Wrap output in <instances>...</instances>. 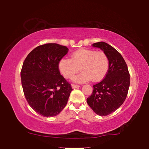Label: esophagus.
<instances>
[{
    "label": "esophagus",
    "mask_w": 149,
    "mask_h": 149,
    "mask_svg": "<svg viewBox=\"0 0 149 149\" xmlns=\"http://www.w3.org/2000/svg\"><path fill=\"white\" fill-rule=\"evenodd\" d=\"M72 89H76V88H79V85L72 84Z\"/></svg>",
    "instance_id": "obj_1"
}]
</instances>
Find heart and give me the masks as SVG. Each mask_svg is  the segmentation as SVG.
Listing matches in <instances>:
<instances>
[{
	"label": "heart",
	"mask_w": 149,
	"mask_h": 149,
	"mask_svg": "<svg viewBox=\"0 0 149 149\" xmlns=\"http://www.w3.org/2000/svg\"><path fill=\"white\" fill-rule=\"evenodd\" d=\"M109 65V58L104 52L82 49L73 52L70 59L63 58L60 60L58 69L65 79H72L80 68L81 73L74 81L83 84L91 79L93 82L102 80L108 72Z\"/></svg>",
	"instance_id": "1"
}]
</instances>
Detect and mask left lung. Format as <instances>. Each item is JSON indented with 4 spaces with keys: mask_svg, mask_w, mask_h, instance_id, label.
<instances>
[{
    "mask_svg": "<svg viewBox=\"0 0 149 149\" xmlns=\"http://www.w3.org/2000/svg\"><path fill=\"white\" fill-rule=\"evenodd\" d=\"M92 46L99 48L107 54L110 65L104 79L93 85V93L87 102L96 114L106 116L125 101L130 85V74L124 59L114 47L102 41Z\"/></svg>",
    "mask_w": 149,
    "mask_h": 149,
    "instance_id": "1",
    "label": "left lung"
}]
</instances>
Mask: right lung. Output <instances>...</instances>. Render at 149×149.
<instances>
[{
  "instance_id": "right-lung-1",
  "label": "right lung",
  "mask_w": 149,
  "mask_h": 149,
  "mask_svg": "<svg viewBox=\"0 0 149 149\" xmlns=\"http://www.w3.org/2000/svg\"><path fill=\"white\" fill-rule=\"evenodd\" d=\"M68 52L56 43L40 45L29 52L21 71L25 97L33 110L45 117L59 114L72 88L60 75L58 62Z\"/></svg>"
}]
</instances>
